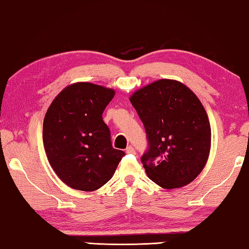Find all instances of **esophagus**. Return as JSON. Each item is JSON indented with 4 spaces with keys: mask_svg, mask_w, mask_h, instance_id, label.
<instances>
[{
    "mask_svg": "<svg viewBox=\"0 0 249 249\" xmlns=\"http://www.w3.org/2000/svg\"><path fill=\"white\" fill-rule=\"evenodd\" d=\"M125 153H127V154H135L136 151H135V148H133L132 146H128L127 149H125Z\"/></svg>",
    "mask_w": 249,
    "mask_h": 249,
    "instance_id": "34e87169",
    "label": "esophagus"
}]
</instances>
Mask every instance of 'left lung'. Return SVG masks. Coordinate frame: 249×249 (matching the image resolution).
Wrapping results in <instances>:
<instances>
[{
	"label": "left lung",
	"mask_w": 249,
	"mask_h": 249,
	"mask_svg": "<svg viewBox=\"0 0 249 249\" xmlns=\"http://www.w3.org/2000/svg\"><path fill=\"white\" fill-rule=\"evenodd\" d=\"M130 102L148 140L142 156L148 178L164 189L192 182L211 146L210 122L197 96L178 81L160 80L136 91Z\"/></svg>",
	"instance_id": "left-lung-1"
}]
</instances>
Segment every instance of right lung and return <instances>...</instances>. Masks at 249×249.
Here are the masks:
<instances>
[{
	"label": "right lung",
	"instance_id": "obj_1",
	"mask_svg": "<svg viewBox=\"0 0 249 249\" xmlns=\"http://www.w3.org/2000/svg\"><path fill=\"white\" fill-rule=\"evenodd\" d=\"M114 91L92 83L65 88L47 110L42 140L50 166L71 189L95 191L124 156L114 149L102 114Z\"/></svg>",
	"mask_w": 249,
	"mask_h": 249
}]
</instances>
